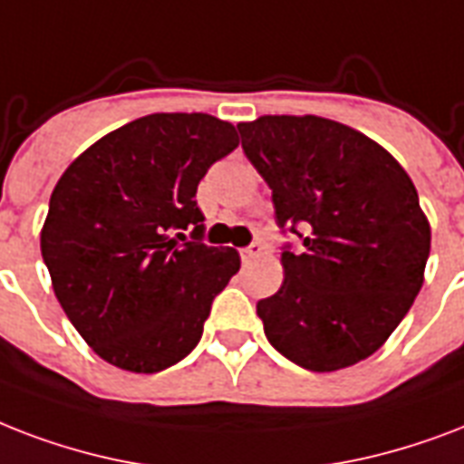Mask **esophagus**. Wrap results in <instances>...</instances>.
I'll use <instances>...</instances> for the list:
<instances>
[{
    "instance_id": "obj_1",
    "label": "esophagus",
    "mask_w": 464,
    "mask_h": 464,
    "mask_svg": "<svg viewBox=\"0 0 464 464\" xmlns=\"http://www.w3.org/2000/svg\"><path fill=\"white\" fill-rule=\"evenodd\" d=\"M239 254H242L244 261H254V258L261 256V246H258V244H251V246L242 249V251H239Z\"/></svg>"
}]
</instances>
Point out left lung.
Masks as SVG:
<instances>
[{
	"label": "left lung",
	"instance_id": "left-lung-1",
	"mask_svg": "<svg viewBox=\"0 0 464 464\" xmlns=\"http://www.w3.org/2000/svg\"><path fill=\"white\" fill-rule=\"evenodd\" d=\"M237 128L278 227L303 239V251L281 254V290L256 304L266 339L312 372L365 361L423 285L430 225L414 183L385 147L329 118L261 116Z\"/></svg>",
	"mask_w": 464,
	"mask_h": 464
}]
</instances>
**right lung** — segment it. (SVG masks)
Segmentation results:
<instances>
[{"label": "right lung", "instance_id": "1", "mask_svg": "<svg viewBox=\"0 0 464 464\" xmlns=\"http://www.w3.org/2000/svg\"><path fill=\"white\" fill-rule=\"evenodd\" d=\"M237 145L227 121L152 113L96 140L60 176L43 261L64 314L111 365L160 372L198 346L239 254L200 242L196 191Z\"/></svg>", "mask_w": 464, "mask_h": 464}]
</instances>
